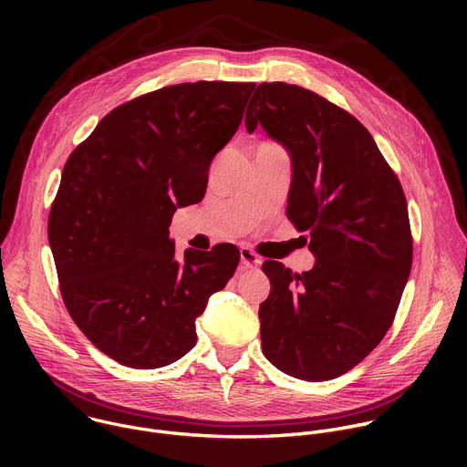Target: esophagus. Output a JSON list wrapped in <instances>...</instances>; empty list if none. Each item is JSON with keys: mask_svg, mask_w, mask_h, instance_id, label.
<instances>
[{"mask_svg": "<svg viewBox=\"0 0 467 467\" xmlns=\"http://www.w3.org/2000/svg\"><path fill=\"white\" fill-rule=\"evenodd\" d=\"M240 262L245 265V268H254V265H258L262 260H260V256H258L254 251H251L249 247H242V249H240Z\"/></svg>", "mask_w": 467, "mask_h": 467, "instance_id": "esophagus-1", "label": "esophagus"}]
</instances>
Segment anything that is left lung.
Listing matches in <instances>:
<instances>
[{
    "instance_id": "left-lung-1",
    "label": "left lung",
    "mask_w": 467,
    "mask_h": 467,
    "mask_svg": "<svg viewBox=\"0 0 467 467\" xmlns=\"http://www.w3.org/2000/svg\"><path fill=\"white\" fill-rule=\"evenodd\" d=\"M260 125L292 159L286 214L310 234L314 268L277 260L262 272L264 357L301 380L355 368L384 338L412 268V234L401 182L369 130L325 98L286 83L256 87L245 127Z\"/></svg>"
}]
</instances>
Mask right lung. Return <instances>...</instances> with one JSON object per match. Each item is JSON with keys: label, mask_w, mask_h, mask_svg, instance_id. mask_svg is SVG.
<instances>
[{"label": "right lung", "mask_w": 467, "mask_h": 467, "mask_svg": "<svg viewBox=\"0 0 467 467\" xmlns=\"http://www.w3.org/2000/svg\"><path fill=\"white\" fill-rule=\"evenodd\" d=\"M253 88L197 81L150 92L110 110L66 161L47 223L62 299L85 337L127 368L184 357L195 317L236 270L231 244L177 260L170 223L203 199Z\"/></svg>", "instance_id": "obj_1"}]
</instances>
